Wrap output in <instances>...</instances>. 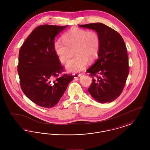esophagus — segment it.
Here are the masks:
<instances>
[{"instance_id":"34e87169","label":"esophagus","mask_w":150,"mask_h":150,"mask_svg":"<svg viewBox=\"0 0 150 150\" xmlns=\"http://www.w3.org/2000/svg\"><path fill=\"white\" fill-rule=\"evenodd\" d=\"M73 75H74L75 78H79L81 75V74H77V73H76V74H74Z\"/></svg>"}]
</instances>
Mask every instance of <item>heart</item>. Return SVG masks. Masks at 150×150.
<instances>
[{
  "mask_svg": "<svg viewBox=\"0 0 150 150\" xmlns=\"http://www.w3.org/2000/svg\"><path fill=\"white\" fill-rule=\"evenodd\" d=\"M63 41L57 40L53 44L54 51L59 61L65 64L73 55L76 56L65 66L70 72H78L84 70L88 61L91 62L98 57L100 39L95 31H88L74 27L63 36Z\"/></svg>",
  "mask_w": 150,
  "mask_h": 150,
  "instance_id": "heart-1",
  "label": "heart"
}]
</instances>
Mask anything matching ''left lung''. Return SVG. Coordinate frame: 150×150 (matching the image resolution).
Wrapping results in <instances>:
<instances>
[{"label":"left lung","instance_id":"1","mask_svg":"<svg viewBox=\"0 0 150 150\" xmlns=\"http://www.w3.org/2000/svg\"><path fill=\"white\" fill-rule=\"evenodd\" d=\"M79 26L95 30L100 39L98 58L87 70L92 77L97 79H93L88 91L100 103L111 102L121 94L129 72L124 41L120 34L103 23Z\"/></svg>","mask_w":150,"mask_h":150}]
</instances>
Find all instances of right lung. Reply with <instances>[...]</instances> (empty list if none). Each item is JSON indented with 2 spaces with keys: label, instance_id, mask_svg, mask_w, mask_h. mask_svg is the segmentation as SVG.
Masks as SVG:
<instances>
[{
  "label": "right lung",
  "instance_id": "1",
  "mask_svg": "<svg viewBox=\"0 0 150 150\" xmlns=\"http://www.w3.org/2000/svg\"><path fill=\"white\" fill-rule=\"evenodd\" d=\"M67 27L50 25L37 27L19 51L17 70L22 91L42 107L56 106L74 79L68 74L58 77L64 67L53 49L54 38Z\"/></svg>",
  "mask_w": 150,
  "mask_h": 150
}]
</instances>
